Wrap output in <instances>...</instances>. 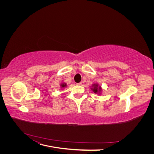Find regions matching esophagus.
<instances>
[{
	"instance_id": "obj_1",
	"label": "esophagus",
	"mask_w": 154,
	"mask_h": 154,
	"mask_svg": "<svg viewBox=\"0 0 154 154\" xmlns=\"http://www.w3.org/2000/svg\"><path fill=\"white\" fill-rule=\"evenodd\" d=\"M76 84H77V85H82V82H79V83H77Z\"/></svg>"
}]
</instances>
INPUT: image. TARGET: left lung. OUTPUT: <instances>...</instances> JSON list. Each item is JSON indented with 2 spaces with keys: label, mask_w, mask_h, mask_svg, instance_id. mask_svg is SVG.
Segmentation results:
<instances>
[{
  "label": "left lung",
  "mask_w": 154,
  "mask_h": 154,
  "mask_svg": "<svg viewBox=\"0 0 154 154\" xmlns=\"http://www.w3.org/2000/svg\"><path fill=\"white\" fill-rule=\"evenodd\" d=\"M92 91L94 93H98L99 92L101 91L100 87H98L97 84H94V88H92Z\"/></svg>",
  "instance_id": "obj_1"
}]
</instances>
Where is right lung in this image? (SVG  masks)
I'll return each instance as SVG.
<instances>
[{
    "label": "right lung",
    "instance_id": "add662e5",
    "mask_svg": "<svg viewBox=\"0 0 154 154\" xmlns=\"http://www.w3.org/2000/svg\"><path fill=\"white\" fill-rule=\"evenodd\" d=\"M66 86V84H61L62 88V87H65Z\"/></svg>",
    "mask_w": 154,
    "mask_h": 154
}]
</instances>
